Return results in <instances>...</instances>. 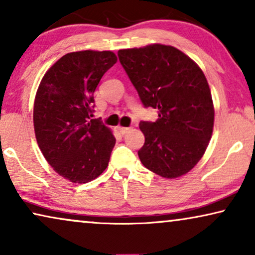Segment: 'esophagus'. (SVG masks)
<instances>
[{"label": "esophagus", "mask_w": 255, "mask_h": 255, "mask_svg": "<svg viewBox=\"0 0 255 255\" xmlns=\"http://www.w3.org/2000/svg\"><path fill=\"white\" fill-rule=\"evenodd\" d=\"M118 130H120V132L122 134H127L128 132H130L132 130V128H125V127H120L118 128Z\"/></svg>", "instance_id": "obj_1"}]
</instances>
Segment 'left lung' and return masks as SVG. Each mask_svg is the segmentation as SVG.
I'll use <instances>...</instances> for the list:
<instances>
[{"label":"left lung","instance_id":"left-lung-1","mask_svg":"<svg viewBox=\"0 0 255 255\" xmlns=\"http://www.w3.org/2000/svg\"><path fill=\"white\" fill-rule=\"evenodd\" d=\"M118 58L145 108L158 109L155 122H140L145 135L138 151L142 165L167 179L193 169L214 130L211 92L196 62L169 45L118 51Z\"/></svg>","mask_w":255,"mask_h":255}]
</instances>
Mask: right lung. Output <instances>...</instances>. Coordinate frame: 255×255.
I'll return each instance as SVG.
<instances>
[{
	"label": "right lung",
	"instance_id": "right-lung-1",
	"mask_svg": "<svg viewBox=\"0 0 255 255\" xmlns=\"http://www.w3.org/2000/svg\"><path fill=\"white\" fill-rule=\"evenodd\" d=\"M117 62L111 51H80L61 57L41 79L33 106V127L41 153L55 172L87 183L108 167L116 139L92 120L94 92Z\"/></svg>",
	"mask_w": 255,
	"mask_h": 255
}]
</instances>
